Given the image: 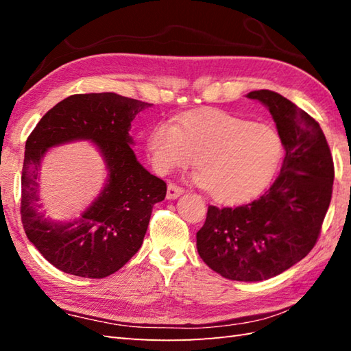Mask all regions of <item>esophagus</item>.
<instances>
[{"mask_svg":"<svg viewBox=\"0 0 351 351\" xmlns=\"http://www.w3.org/2000/svg\"><path fill=\"white\" fill-rule=\"evenodd\" d=\"M184 193V189L180 187V185H176L173 182H169L167 185V199L169 200H173V199H178Z\"/></svg>","mask_w":351,"mask_h":351,"instance_id":"esophagus-1","label":"esophagus"}]
</instances>
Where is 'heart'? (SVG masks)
Here are the masks:
<instances>
[{
    "instance_id": "1",
    "label": "heart",
    "mask_w": 351,
    "mask_h": 351,
    "mask_svg": "<svg viewBox=\"0 0 351 351\" xmlns=\"http://www.w3.org/2000/svg\"><path fill=\"white\" fill-rule=\"evenodd\" d=\"M160 173L196 160L197 180L221 204L243 202L263 191L278 170L283 145L276 130L223 110H204L161 121L146 137Z\"/></svg>"
}]
</instances>
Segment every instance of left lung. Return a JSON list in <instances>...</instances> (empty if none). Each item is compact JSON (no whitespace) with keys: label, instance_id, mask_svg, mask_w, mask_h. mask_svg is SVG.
<instances>
[{"label":"left lung","instance_id":"left-lung-1","mask_svg":"<svg viewBox=\"0 0 351 351\" xmlns=\"http://www.w3.org/2000/svg\"><path fill=\"white\" fill-rule=\"evenodd\" d=\"M268 108L285 158L259 199L208 208L196 234L204 263L223 278L261 282L299 263L314 247L332 199L333 160L323 130L306 111L271 90L247 93Z\"/></svg>","mask_w":351,"mask_h":351}]
</instances>
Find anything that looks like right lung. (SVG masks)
<instances>
[{
  "label": "right lung",
  "mask_w": 351,
  "mask_h": 351,
  "mask_svg": "<svg viewBox=\"0 0 351 351\" xmlns=\"http://www.w3.org/2000/svg\"><path fill=\"white\" fill-rule=\"evenodd\" d=\"M152 104L117 93L72 95L36 125L25 143L21 217L29 243L58 270L101 279L136 255L152 208L166 197V182L137 161L131 122ZM90 141L100 152L108 180L100 195L77 219L57 222L41 211L38 181L51 147Z\"/></svg>",
  "instance_id": "add662e5"
}]
</instances>
